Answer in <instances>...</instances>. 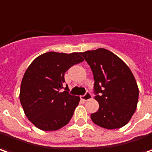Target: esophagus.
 I'll return each instance as SVG.
<instances>
[{
    "mask_svg": "<svg viewBox=\"0 0 152 152\" xmlns=\"http://www.w3.org/2000/svg\"><path fill=\"white\" fill-rule=\"evenodd\" d=\"M91 98H92V96H91V95L89 92H87L84 96H81V99H83V100H84V101H87V100H89V99H91Z\"/></svg>",
    "mask_w": 152,
    "mask_h": 152,
    "instance_id": "1",
    "label": "esophagus"
}]
</instances>
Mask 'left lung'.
I'll list each match as a JSON object with an SVG mask.
<instances>
[{
    "label": "left lung",
    "instance_id": "obj_1",
    "mask_svg": "<svg viewBox=\"0 0 152 152\" xmlns=\"http://www.w3.org/2000/svg\"><path fill=\"white\" fill-rule=\"evenodd\" d=\"M94 75L98 111L91 115L97 126L108 129L121 128L135 113L138 87L128 65L105 48L80 53Z\"/></svg>",
    "mask_w": 152,
    "mask_h": 152
}]
</instances>
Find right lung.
Returning <instances> with one entry per match:
<instances>
[{"mask_svg":"<svg viewBox=\"0 0 152 152\" xmlns=\"http://www.w3.org/2000/svg\"><path fill=\"white\" fill-rule=\"evenodd\" d=\"M80 53L48 52L37 56L26 69L21 83L19 99L24 113L38 129L54 131L66 126L79 96L61 91L65 73L83 61Z\"/></svg>","mask_w":152,"mask_h":152,"instance_id":"1","label":"right lung"}]
</instances>
